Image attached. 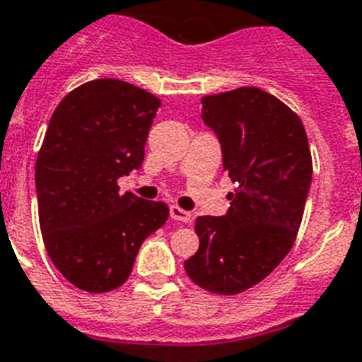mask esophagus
<instances>
[{
	"label": "esophagus",
	"mask_w": 362,
	"mask_h": 362,
	"mask_svg": "<svg viewBox=\"0 0 362 362\" xmlns=\"http://www.w3.org/2000/svg\"><path fill=\"white\" fill-rule=\"evenodd\" d=\"M169 212H170V218H173V220L182 221V223H189V221H192V214H189L187 210L180 209L178 204H170Z\"/></svg>",
	"instance_id": "1"
}]
</instances>
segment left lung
<instances>
[{"label":"left lung","mask_w":362,"mask_h":362,"mask_svg":"<svg viewBox=\"0 0 362 362\" xmlns=\"http://www.w3.org/2000/svg\"><path fill=\"white\" fill-rule=\"evenodd\" d=\"M223 170L233 182L226 216H199V250L184 261L193 284L216 295L257 286L295 244L312 182L304 125L280 99L244 86L201 99Z\"/></svg>","instance_id":"8db88e82"}]
</instances>
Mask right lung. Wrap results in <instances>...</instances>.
Listing matches in <instances>:
<instances>
[{
    "instance_id": "1",
    "label": "right lung",
    "mask_w": 362,
    "mask_h": 362,
    "mask_svg": "<svg viewBox=\"0 0 362 362\" xmlns=\"http://www.w3.org/2000/svg\"><path fill=\"white\" fill-rule=\"evenodd\" d=\"M159 99L129 82L98 78L54 110L35 163L39 226L54 267L75 287L125 284L144 238L169 218L161 201L120 193L139 169Z\"/></svg>"
}]
</instances>
